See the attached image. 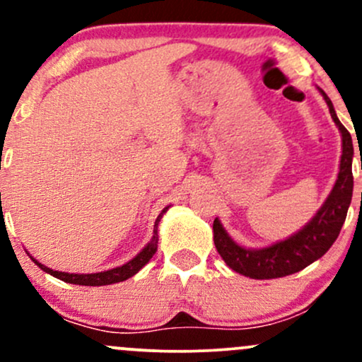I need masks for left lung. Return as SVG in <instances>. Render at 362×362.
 Listing matches in <instances>:
<instances>
[{"label":"left lung","mask_w":362,"mask_h":362,"mask_svg":"<svg viewBox=\"0 0 362 362\" xmlns=\"http://www.w3.org/2000/svg\"><path fill=\"white\" fill-rule=\"evenodd\" d=\"M320 91L330 109L332 119L337 124L340 134H342V158H340L337 182L322 209L301 231H298L296 235L284 242L262 248V250H247V248L236 245L216 218L213 224L216 250L226 262L228 267L242 276L252 277V279H276V277L300 272L310 264H313L315 260H318L320 257L325 255L342 230L352 199V187H354V177H352L354 148H352L351 134L340 124L330 98L327 97L325 91Z\"/></svg>","instance_id":"1"}]
</instances>
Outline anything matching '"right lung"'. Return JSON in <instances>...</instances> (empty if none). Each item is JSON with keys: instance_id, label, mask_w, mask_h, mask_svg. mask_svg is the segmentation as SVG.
<instances>
[{"instance_id": "obj_1", "label": "right lung", "mask_w": 362, "mask_h": 362, "mask_svg": "<svg viewBox=\"0 0 362 362\" xmlns=\"http://www.w3.org/2000/svg\"><path fill=\"white\" fill-rule=\"evenodd\" d=\"M168 207H165L163 211H161V214L156 218V223H155V230H153V238L151 242H149L146 247L141 250L138 255L134 257L132 260H129L127 264H124L122 267H117V269H110V271H105V272H97V274H68V272H59V271H52V269L45 267V265L39 264L35 259H32L35 262L37 265H39L40 269H42L44 272L51 274V276L57 277V279L64 281V282H69V284H80V286H107V284H115V282H120V281H126L129 277H132L134 274L139 272V269H143L144 265L148 264L149 259H151L153 255H155L156 248H158V223H160L161 216H163L165 211H167Z\"/></svg>"}]
</instances>
